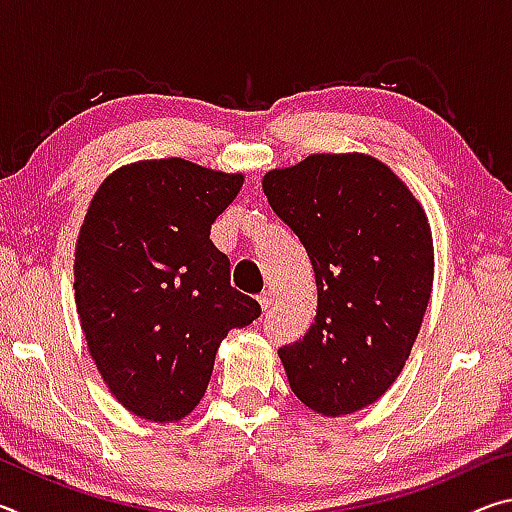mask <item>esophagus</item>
<instances>
[{"instance_id":"esophagus-1","label":"esophagus","mask_w":512,"mask_h":512,"mask_svg":"<svg viewBox=\"0 0 512 512\" xmlns=\"http://www.w3.org/2000/svg\"><path fill=\"white\" fill-rule=\"evenodd\" d=\"M257 302H259V307H262V311L266 314V311L271 309V305H273V296H271V293L266 291V293H262V296L257 298Z\"/></svg>"}]
</instances>
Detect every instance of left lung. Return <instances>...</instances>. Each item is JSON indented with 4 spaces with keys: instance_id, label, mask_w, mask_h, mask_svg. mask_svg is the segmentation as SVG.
<instances>
[{
    "instance_id": "8db88e82",
    "label": "left lung",
    "mask_w": 512,
    "mask_h": 512,
    "mask_svg": "<svg viewBox=\"0 0 512 512\" xmlns=\"http://www.w3.org/2000/svg\"><path fill=\"white\" fill-rule=\"evenodd\" d=\"M316 273V318L277 350L291 391L341 418L377 402L400 377L433 284V239L418 198L366 153H314L262 180Z\"/></svg>"
}]
</instances>
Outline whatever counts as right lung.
Masks as SVG:
<instances>
[{"instance_id": "obj_1", "label": "right lung", "mask_w": 512, "mask_h": 512, "mask_svg": "<svg viewBox=\"0 0 512 512\" xmlns=\"http://www.w3.org/2000/svg\"><path fill=\"white\" fill-rule=\"evenodd\" d=\"M244 173L183 158L112 171L92 196L74 250V300L112 397L151 422H180L203 400L230 329L262 314L230 287L210 228Z\"/></svg>"}]
</instances>
